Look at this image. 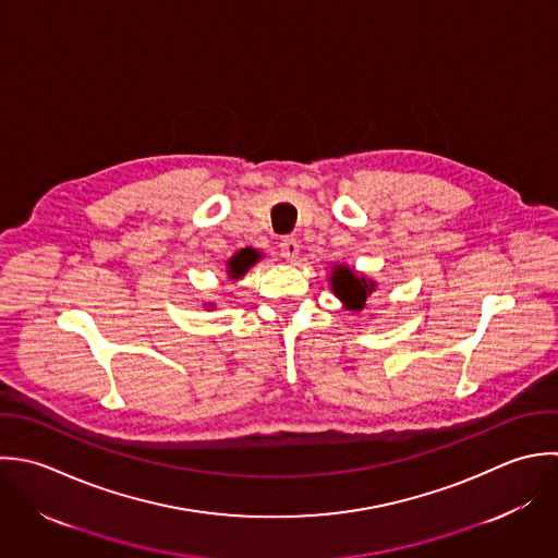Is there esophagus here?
<instances>
[{
    "label": "esophagus",
    "instance_id": "esophagus-1",
    "mask_svg": "<svg viewBox=\"0 0 558 558\" xmlns=\"http://www.w3.org/2000/svg\"><path fill=\"white\" fill-rule=\"evenodd\" d=\"M280 252H282V256L287 258V260H298V256H300V243L295 241V239H284L282 243H280Z\"/></svg>",
    "mask_w": 558,
    "mask_h": 558
}]
</instances>
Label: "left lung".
Returning <instances> with one entry per match:
<instances>
[{
	"mask_svg": "<svg viewBox=\"0 0 558 558\" xmlns=\"http://www.w3.org/2000/svg\"><path fill=\"white\" fill-rule=\"evenodd\" d=\"M328 284L335 298L343 304V308L354 313L363 311L367 304V298L378 289L374 278L365 274H356V269H352L350 265H332Z\"/></svg>",
	"mask_w": 558,
	"mask_h": 558,
	"instance_id": "1",
	"label": "left lung"
}]
</instances>
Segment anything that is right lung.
Segmentation results:
<instances>
[{
	"label": "right lung",
	"mask_w": 558,
	"mask_h": 558,
	"mask_svg": "<svg viewBox=\"0 0 558 558\" xmlns=\"http://www.w3.org/2000/svg\"><path fill=\"white\" fill-rule=\"evenodd\" d=\"M260 256H263V254H260L258 250H254V247H243V250H239V252H236L234 256H230L228 263H226V274H228V278L234 280V282L241 280V278L250 271V267L258 263ZM206 306H208V308H215L213 302H208Z\"/></svg>",
	"instance_id": "obj_1"
}]
</instances>
